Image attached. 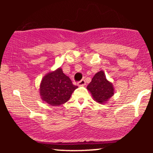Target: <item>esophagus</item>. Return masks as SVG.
Masks as SVG:
<instances>
[{"label": "esophagus", "mask_w": 153, "mask_h": 153, "mask_svg": "<svg viewBox=\"0 0 153 153\" xmlns=\"http://www.w3.org/2000/svg\"><path fill=\"white\" fill-rule=\"evenodd\" d=\"M78 85H79V86H84V85H85V80H83V79H82V80H80V81H79L78 82Z\"/></svg>", "instance_id": "esophagus-1"}]
</instances>
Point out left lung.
<instances>
[{
	"instance_id": "8db88e82",
	"label": "left lung",
	"mask_w": 153,
	"mask_h": 153,
	"mask_svg": "<svg viewBox=\"0 0 153 153\" xmlns=\"http://www.w3.org/2000/svg\"><path fill=\"white\" fill-rule=\"evenodd\" d=\"M88 91L93 99L99 103H106L114 94V88L112 82L106 79L104 72L101 71L96 73L91 82L88 85Z\"/></svg>"
}]
</instances>
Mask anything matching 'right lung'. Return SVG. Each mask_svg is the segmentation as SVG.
<instances>
[{
	"mask_svg": "<svg viewBox=\"0 0 153 153\" xmlns=\"http://www.w3.org/2000/svg\"><path fill=\"white\" fill-rule=\"evenodd\" d=\"M78 88L61 68L47 73L39 85V94L44 102L50 106H60L66 103Z\"/></svg>",
	"mask_w": 153,
	"mask_h": 153,
	"instance_id": "1",
	"label": "right lung"
}]
</instances>
